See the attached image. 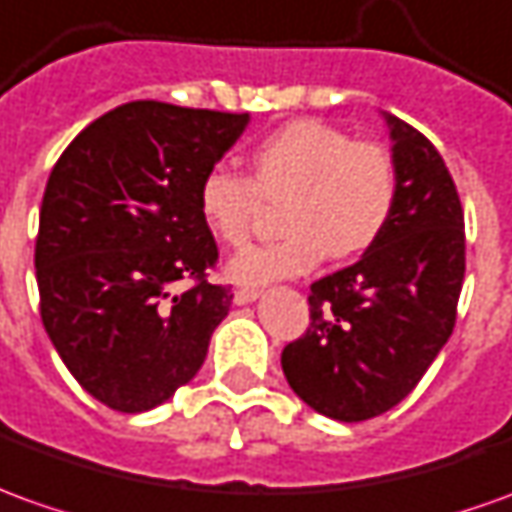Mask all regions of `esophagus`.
Returning <instances> with one entry per match:
<instances>
[{"mask_svg": "<svg viewBox=\"0 0 512 512\" xmlns=\"http://www.w3.org/2000/svg\"><path fill=\"white\" fill-rule=\"evenodd\" d=\"M259 295H262V292H259V290H236L234 292V303H239V306H242V303L256 301Z\"/></svg>", "mask_w": 512, "mask_h": 512, "instance_id": "obj_1", "label": "esophagus"}]
</instances>
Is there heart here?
I'll use <instances>...</instances> for the list:
<instances>
[{
    "label": "heart",
    "instance_id": "heart-1",
    "mask_svg": "<svg viewBox=\"0 0 512 512\" xmlns=\"http://www.w3.org/2000/svg\"><path fill=\"white\" fill-rule=\"evenodd\" d=\"M253 178L217 164L197 186V211L214 239L248 242L264 200H284L290 234L242 250L228 262L236 284H267L301 276L326 256L365 253L384 234L396 206V164L387 147L354 142L320 119L287 122L250 153Z\"/></svg>",
    "mask_w": 512,
    "mask_h": 512
}]
</instances>
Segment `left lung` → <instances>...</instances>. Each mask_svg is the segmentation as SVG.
Masks as SVG:
<instances>
[{"label": "left lung", "mask_w": 512, "mask_h": 512, "mask_svg": "<svg viewBox=\"0 0 512 512\" xmlns=\"http://www.w3.org/2000/svg\"><path fill=\"white\" fill-rule=\"evenodd\" d=\"M396 206L362 259L309 292V329L281 354L290 387L320 415L357 424L421 382L457 320L465 222L457 186L424 133L387 116Z\"/></svg>", "instance_id": "1"}]
</instances>
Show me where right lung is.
Here are the masks:
<instances>
[{
    "mask_svg": "<svg viewBox=\"0 0 512 512\" xmlns=\"http://www.w3.org/2000/svg\"><path fill=\"white\" fill-rule=\"evenodd\" d=\"M248 114L125 102L74 136L49 172L35 278L41 323L80 387L147 412L192 382L231 309L211 284L217 242L197 186ZM181 280H192L186 291Z\"/></svg>",
    "mask_w": 512,
    "mask_h": 512,
    "instance_id": "1",
    "label": "right lung"
}]
</instances>
